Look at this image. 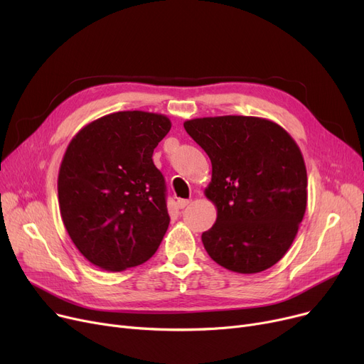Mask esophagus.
I'll return each instance as SVG.
<instances>
[{
    "label": "esophagus",
    "instance_id": "esophagus-1",
    "mask_svg": "<svg viewBox=\"0 0 364 364\" xmlns=\"http://www.w3.org/2000/svg\"><path fill=\"white\" fill-rule=\"evenodd\" d=\"M190 202H192L190 199H178V200H177V206H178L180 209H184Z\"/></svg>",
    "mask_w": 364,
    "mask_h": 364
}]
</instances>
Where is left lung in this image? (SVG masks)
Here are the masks:
<instances>
[{"label": "left lung", "instance_id": "left-lung-1", "mask_svg": "<svg viewBox=\"0 0 364 364\" xmlns=\"http://www.w3.org/2000/svg\"><path fill=\"white\" fill-rule=\"evenodd\" d=\"M184 128L213 164L205 196L217 206V221L202 233L208 255L242 274L270 269L288 252L307 208L298 144L255 117L198 118Z\"/></svg>", "mask_w": 364, "mask_h": 364}]
</instances>
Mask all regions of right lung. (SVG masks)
Returning a JSON list of instances; mask_svg holds the SVG:
<instances>
[{
	"instance_id": "right-lung-1",
	"label": "right lung",
	"mask_w": 364,
	"mask_h": 364,
	"mask_svg": "<svg viewBox=\"0 0 364 364\" xmlns=\"http://www.w3.org/2000/svg\"><path fill=\"white\" fill-rule=\"evenodd\" d=\"M169 129L164 114L117 112L85 125L66 149L57 180L62 220L103 270L146 262L166 233V186L151 156Z\"/></svg>"
}]
</instances>
